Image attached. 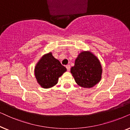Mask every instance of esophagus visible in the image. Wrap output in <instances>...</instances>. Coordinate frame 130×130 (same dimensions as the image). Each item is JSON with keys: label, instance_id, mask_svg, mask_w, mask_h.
<instances>
[{"label": "esophagus", "instance_id": "1", "mask_svg": "<svg viewBox=\"0 0 130 130\" xmlns=\"http://www.w3.org/2000/svg\"><path fill=\"white\" fill-rule=\"evenodd\" d=\"M66 68H67V71H70V68H71V67H70V65H67V66H66Z\"/></svg>", "mask_w": 130, "mask_h": 130}]
</instances>
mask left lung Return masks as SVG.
I'll list each match as a JSON object with an SVG mask.
<instances>
[{
  "mask_svg": "<svg viewBox=\"0 0 130 130\" xmlns=\"http://www.w3.org/2000/svg\"><path fill=\"white\" fill-rule=\"evenodd\" d=\"M71 73L78 85L83 88H91L102 79V67L99 59L90 51H82L75 60Z\"/></svg>",
  "mask_w": 130,
  "mask_h": 130,
  "instance_id": "left-lung-1",
  "label": "left lung"
}]
</instances>
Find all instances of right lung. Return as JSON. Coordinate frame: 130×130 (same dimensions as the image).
<instances>
[{
    "label": "right lung",
    "instance_id": "right-lung-1",
    "mask_svg": "<svg viewBox=\"0 0 130 130\" xmlns=\"http://www.w3.org/2000/svg\"><path fill=\"white\" fill-rule=\"evenodd\" d=\"M66 71L67 68L53 56L51 52L43 55L34 67L37 82L44 89H49L56 85L59 78Z\"/></svg>",
    "mask_w": 130,
    "mask_h": 130
}]
</instances>
